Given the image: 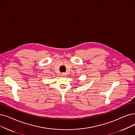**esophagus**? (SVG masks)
Wrapping results in <instances>:
<instances>
[{"instance_id":"esophagus-1","label":"esophagus","mask_w":135,"mask_h":135,"mask_svg":"<svg viewBox=\"0 0 135 135\" xmlns=\"http://www.w3.org/2000/svg\"><path fill=\"white\" fill-rule=\"evenodd\" d=\"M66 75V74H65V73H62V74H61V75H62V76H63V75Z\"/></svg>"}]
</instances>
